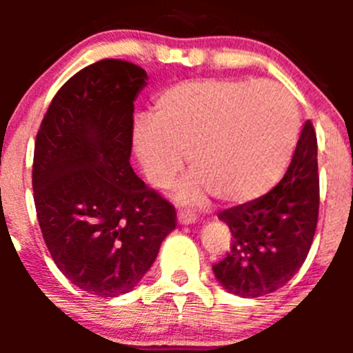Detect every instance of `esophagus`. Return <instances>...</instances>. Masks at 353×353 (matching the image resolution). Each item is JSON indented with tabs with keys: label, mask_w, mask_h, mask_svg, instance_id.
<instances>
[{
	"label": "esophagus",
	"mask_w": 353,
	"mask_h": 353,
	"mask_svg": "<svg viewBox=\"0 0 353 353\" xmlns=\"http://www.w3.org/2000/svg\"><path fill=\"white\" fill-rule=\"evenodd\" d=\"M177 222L181 223V225H191V223L196 222V215H194L193 212H179L177 213Z\"/></svg>",
	"instance_id": "34e87169"
}]
</instances>
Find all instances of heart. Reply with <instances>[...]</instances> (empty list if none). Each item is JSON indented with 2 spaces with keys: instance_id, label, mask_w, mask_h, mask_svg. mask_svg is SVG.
<instances>
[{
  "instance_id": "1",
  "label": "heart",
  "mask_w": 353,
  "mask_h": 353,
  "mask_svg": "<svg viewBox=\"0 0 353 353\" xmlns=\"http://www.w3.org/2000/svg\"><path fill=\"white\" fill-rule=\"evenodd\" d=\"M155 117L140 116L131 130L134 154L155 186L191 169L179 196L198 201L212 191L227 203H248L273 190L294 157L299 110L275 85L256 80H186L163 88Z\"/></svg>"
}]
</instances>
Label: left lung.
<instances>
[{"label":"left lung","mask_w":353,"mask_h":353,"mask_svg":"<svg viewBox=\"0 0 353 353\" xmlns=\"http://www.w3.org/2000/svg\"><path fill=\"white\" fill-rule=\"evenodd\" d=\"M318 212V140L305 121L283 179L265 196L219 213L234 237L225 258L213 265L220 285L241 297L285 285L307 258Z\"/></svg>","instance_id":"obj_1"}]
</instances>
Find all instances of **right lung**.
<instances>
[{
  "instance_id": "right-lung-1",
  "label": "right lung",
  "mask_w": 353,
  "mask_h": 353,
  "mask_svg": "<svg viewBox=\"0 0 353 353\" xmlns=\"http://www.w3.org/2000/svg\"><path fill=\"white\" fill-rule=\"evenodd\" d=\"M143 68L102 59L52 99L34 150L32 188L42 237L63 275L99 297L138 285L176 210L130 165L134 101Z\"/></svg>"
}]
</instances>
